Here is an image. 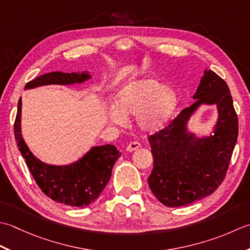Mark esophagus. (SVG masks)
<instances>
[{
    "label": "esophagus",
    "instance_id": "esophagus-1",
    "mask_svg": "<svg viewBox=\"0 0 250 250\" xmlns=\"http://www.w3.org/2000/svg\"><path fill=\"white\" fill-rule=\"evenodd\" d=\"M140 147V144L139 142H137V141H132V142H130V144L126 146V151H128V152H132V151H135V150H137V149H139Z\"/></svg>",
    "mask_w": 250,
    "mask_h": 250
}]
</instances>
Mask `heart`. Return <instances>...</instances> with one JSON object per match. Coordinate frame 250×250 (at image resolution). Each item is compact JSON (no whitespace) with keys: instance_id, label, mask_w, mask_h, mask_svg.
<instances>
[{"instance_id":"heart-1","label":"heart","mask_w":250,"mask_h":250,"mask_svg":"<svg viewBox=\"0 0 250 250\" xmlns=\"http://www.w3.org/2000/svg\"><path fill=\"white\" fill-rule=\"evenodd\" d=\"M179 104L176 90L154 79L139 80L120 91L118 106L106 111L108 119L116 125L126 123V115H139L138 125L146 131H156L165 127Z\"/></svg>"}]
</instances>
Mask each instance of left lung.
<instances>
[{
    "instance_id": "8db88e82",
    "label": "left lung",
    "mask_w": 250,
    "mask_h": 250,
    "mask_svg": "<svg viewBox=\"0 0 250 250\" xmlns=\"http://www.w3.org/2000/svg\"><path fill=\"white\" fill-rule=\"evenodd\" d=\"M193 99L194 104L147 139L154 160L147 183L157 200L168 207L190 205L212 194L225 179L237 141V115L229 86L220 76L204 71ZM203 104H215L218 120L213 135L197 137L187 124Z\"/></svg>"
}]
</instances>
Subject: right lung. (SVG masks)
Returning a JSON list of instances; mask_svg holds the SVG:
<instances>
[{"mask_svg":"<svg viewBox=\"0 0 250 250\" xmlns=\"http://www.w3.org/2000/svg\"><path fill=\"white\" fill-rule=\"evenodd\" d=\"M91 78L87 71L82 73L50 72L30 81L25 89L44 85H72L84 83ZM15 139L20 153L25 160L35 182L44 194L53 201L68 206L86 207L99 197L109 182L112 168L121 152L113 145L93 146L74 163L69 165H49L35 157L21 135V98L18 101L14 124Z\"/></svg>","mask_w":250,"mask_h":250,"instance_id":"obj_1","label":"right lung"}]
</instances>
